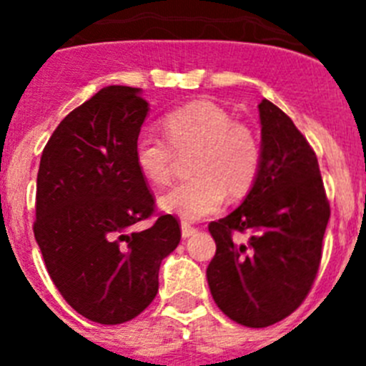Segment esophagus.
<instances>
[{
  "label": "esophagus",
  "mask_w": 366,
  "mask_h": 366,
  "mask_svg": "<svg viewBox=\"0 0 366 366\" xmlns=\"http://www.w3.org/2000/svg\"><path fill=\"white\" fill-rule=\"evenodd\" d=\"M196 232H198L196 227H192L189 223H181V236H183V238H190V236H194Z\"/></svg>",
  "instance_id": "obj_1"
}]
</instances>
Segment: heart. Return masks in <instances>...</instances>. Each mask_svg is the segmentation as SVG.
<instances>
[{
  "mask_svg": "<svg viewBox=\"0 0 366 366\" xmlns=\"http://www.w3.org/2000/svg\"><path fill=\"white\" fill-rule=\"evenodd\" d=\"M163 137L141 134L134 157L139 172L154 185H167L174 170V154L189 155L192 179L163 194L159 207L181 219L205 218L222 207L225 192L240 198L249 192L260 170L258 137L244 122L232 121L222 106L196 100L163 117Z\"/></svg>",
  "mask_w": 366,
  "mask_h": 366,
  "instance_id": "obj_1",
  "label": "heart"
}]
</instances>
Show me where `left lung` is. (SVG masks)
<instances>
[{"label": "left lung", "instance_id": "obj_1", "mask_svg": "<svg viewBox=\"0 0 366 366\" xmlns=\"http://www.w3.org/2000/svg\"><path fill=\"white\" fill-rule=\"evenodd\" d=\"M262 161L238 209L209 223L216 254L207 267L212 299L229 319L266 328L299 308L313 286L330 219L317 155L280 108L258 104ZM234 232L247 241L234 238Z\"/></svg>", "mask_w": 366, "mask_h": 366}]
</instances>
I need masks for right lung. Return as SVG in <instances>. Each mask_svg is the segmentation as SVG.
I'll use <instances>...</instances> for the list:
<instances>
[{
  "label": "right lung",
  "instance_id": "1",
  "mask_svg": "<svg viewBox=\"0 0 366 366\" xmlns=\"http://www.w3.org/2000/svg\"><path fill=\"white\" fill-rule=\"evenodd\" d=\"M139 87L108 86L58 124L36 179L34 238L51 280L74 312L121 325L148 308L159 266L181 240L179 222L159 214L134 157L148 113Z\"/></svg>",
  "mask_w": 366,
  "mask_h": 366
}]
</instances>
